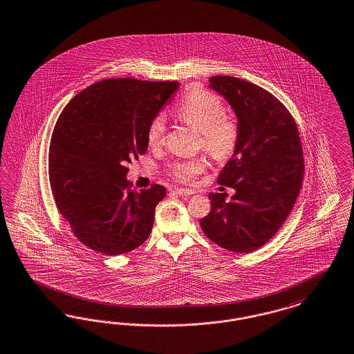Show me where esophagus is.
Wrapping results in <instances>:
<instances>
[{"instance_id":"obj_1","label":"esophagus","mask_w":354,"mask_h":354,"mask_svg":"<svg viewBox=\"0 0 354 354\" xmlns=\"http://www.w3.org/2000/svg\"><path fill=\"white\" fill-rule=\"evenodd\" d=\"M174 192L179 196H191L195 194L194 189H188V188H176Z\"/></svg>"}]
</instances>
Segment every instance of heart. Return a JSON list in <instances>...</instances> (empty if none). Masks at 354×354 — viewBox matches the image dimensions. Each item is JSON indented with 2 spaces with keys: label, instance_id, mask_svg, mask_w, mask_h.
Masks as SVG:
<instances>
[{
  "label": "heart",
  "instance_id": "b5f03b06",
  "mask_svg": "<svg viewBox=\"0 0 354 354\" xmlns=\"http://www.w3.org/2000/svg\"><path fill=\"white\" fill-rule=\"evenodd\" d=\"M176 115L184 124L200 133V145L214 158L232 156L240 142L239 121L225 113L223 100L205 89H195L176 108ZM165 118L156 115L147 127L146 141L150 147H158L165 138ZM207 166L204 156L176 160L170 165V175L183 183L192 182Z\"/></svg>",
  "mask_w": 354,
  "mask_h": 354
}]
</instances>
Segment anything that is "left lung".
Listing matches in <instances>:
<instances>
[{"label":"left lung","mask_w":354,"mask_h":354,"mask_svg":"<svg viewBox=\"0 0 354 354\" xmlns=\"http://www.w3.org/2000/svg\"><path fill=\"white\" fill-rule=\"evenodd\" d=\"M209 86L237 115L240 142L217 182L236 189L209 194L211 212L200 220L205 236L234 253H250L279 230L297 201L304 158L297 122L279 100L259 85L212 76Z\"/></svg>","instance_id":"1"}]
</instances>
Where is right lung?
Wrapping results in <instances>:
<instances>
[{"label": "right lung", "instance_id": "obj_1", "mask_svg": "<svg viewBox=\"0 0 354 354\" xmlns=\"http://www.w3.org/2000/svg\"><path fill=\"white\" fill-rule=\"evenodd\" d=\"M178 88V82L106 79L77 93L59 115L50 185L57 211L89 249L125 254L150 236L166 188L130 189L127 163L146 153L147 127Z\"/></svg>", "mask_w": 354, "mask_h": 354}]
</instances>
